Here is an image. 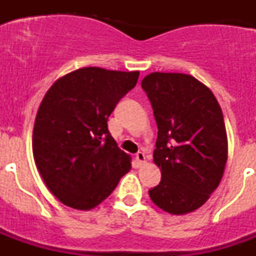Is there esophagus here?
<instances>
[{
    "label": "esophagus",
    "instance_id": "34e87169",
    "mask_svg": "<svg viewBox=\"0 0 256 256\" xmlns=\"http://www.w3.org/2000/svg\"><path fill=\"white\" fill-rule=\"evenodd\" d=\"M136 160L138 162L140 165H142L146 162V156H144V154L142 151H138V152L136 154Z\"/></svg>",
    "mask_w": 256,
    "mask_h": 256
}]
</instances>
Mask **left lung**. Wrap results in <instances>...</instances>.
Returning <instances> with one entry per match:
<instances>
[{"instance_id":"1","label":"left lung","mask_w":256,"mask_h":256,"mask_svg":"<svg viewBox=\"0 0 256 256\" xmlns=\"http://www.w3.org/2000/svg\"><path fill=\"white\" fill-rule=\"evenodd\" d=\"M141 87L158 124L154 162L162 169V180L148 195L170 214L194 212L219 186L227 162L220 106L209 88L188 74H148Z\"/></svg>"}]
</instances>
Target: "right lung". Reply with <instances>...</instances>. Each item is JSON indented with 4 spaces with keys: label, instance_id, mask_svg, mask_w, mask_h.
<instances>
[{
    "label": "right lung",
    "instance_id": "add662e5",
    "mask_svg": "<svg viewBox=\"0 0 256 256\" xmlns=\"http://www.w3.org/2000/svg\"><path fill=\"white\" fill-rule=\"evenodd\" d=\"M138 76L83 68L56 80L44 94L33 155L46 186L62 204L79 210L97 206L130 169V156L118 148L108 119Z\"/></svg>",
    "mask_w": 256,
    "mask_h": 256
}]
</instances>
